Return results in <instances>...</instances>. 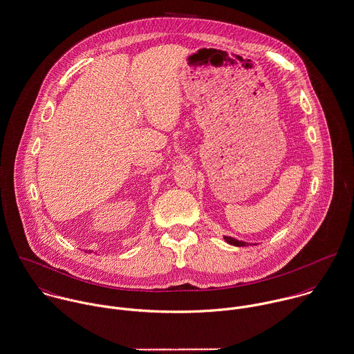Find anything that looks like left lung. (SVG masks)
Wrapping results in <instances>:
<instances>
[{
    "instance_id": "left-lung-1",
    "label": "left lung",
    "mask_w": 354,
    "mask_h": 354,
    "mask_svg": "<svg viewBox=\"0 0 354 354\" xmlns=\"http://www.w3.org/2000/svg\"><path fill=\"white\" fill-rule=\"evenodd\" d=\"M225 242L230 243V245H234V246H246V242H242V241H238L235 238H231V236H224Z\"/></svg>"
}]
</instances>
